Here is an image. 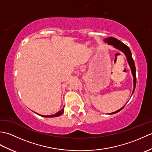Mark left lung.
<instances>
[{"instance_id":"obj_1","label":"left lung","mask_w":152,"mask_h":152,"mask_svg":"<svg viewBox=\"0 0 152 152\" xmlns=\"http://www.w3.org/2000/svg\"><path fill=\"white\" fill-rule=\"evenodd\" d=\"M104 42H105V43L106 42V43H108V44H109V45H112V46L114 48H117V49H118L119 50L121 51L122 52H124L125 53V56L127 57V61L129 63V66H130V68H131V71H132V74H133V76L134 78V80H133L134 88H133V93L134 89H135V87H136V83H137L136 68H135L134 62L133 57H132V55H131V52L129 48L127 45H125V44L123 43L122 42L119 41V40H118L117 38H115L108 37L107 38H106V39L104 40ZM125 106H124V107H122L121 108L118 110L111 113V114H115V113H117L120 110H121L125 107Z\"/></svg>"}]
</instances>
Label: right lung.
<instances>
[{
    "label": "right lung",
    "instance_id": "obj_1",
    "mask_svg": "<svg viewBox=\"0 0 152 152\" xmlns=\"http://www.w3.org/2000/svg\"><path fill=\"white\" fill-rule=\"evenodd\" d=\"M64 112V107L62 110H61L59 112H58L57 113H56V114H53V115H40L41 116H42V117H45V118H53V117H57V116H59L61 115V114H63Z\"/></svg>",
    "mask_w": 152,
    "mask_h": 152
}]
</instances>
